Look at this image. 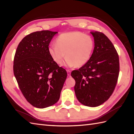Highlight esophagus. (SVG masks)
Wrapping results in <instances>:
<instances>
[{
  "mask_svg": "<svg viewBox=\"0 0 134 134\" xmlns=\"http://www.w3.org/2000/svg\"><path fill=\"white\" fill-rule=\"evenodd\" d=\"M67 75H68V76H70V75H71V71H70V70H67Z\"/></svg>",
  "mask_w": 134,
  "mask_h": 134,
  "instance_id": "34e87169",
  "label": "esophagus"
}]
</instances>
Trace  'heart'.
<instances>
[{"label":"heart","mask_w":134,"mask_h":134,"mask_svg":"<svg viewBox=\"0 0 134 134\" xmlns=\"http://www.w3.org/2000/svg\"><path fill=\"white\" fill-rule=\"evenodd\" d=\"M56 45H51L48 52L53 60L60 65L66 58L69 66L80 67L89 61L92 55L94 42L89 35L79 32L62 33L56 38Z\"/></svg>","instance_id":"heart-1"}]
</instances>
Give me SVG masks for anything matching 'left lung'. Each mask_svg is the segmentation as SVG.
<instances>
[{"label": "left lung", "mask_w": 134, "mask_h": 134, "mask_svg": "<svg viewBox=\"0 0 134 134\" xmlns=\"http://www.w3.org/2000/svg\"><path fill=\"white\" fill-rule=\"evenodd\" d=\"M94 48L90 59L71 75L75 79L78 100L85 106L96 107L107 101L117 84L119 58L114 45L104 33L90 32Z\"/></svg>", "instance_id": "left-lung-1"}]
</instances>
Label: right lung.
I'll list each match as a JSON object with an SVG mask.
<instances>
[{
	"mask_svg": "<svg viewBox=\"0 0 134 134\" xmlns=\"http://www.w3.org/2000/svg\"><path fill=\"white\" fill-rule=\"evenodd\" d=\"M58 33L42 30L29 34L19 42L14 59V76L25 98L33 107L45 108L58 101L67 74L48 52Z\"/></svg>",
	"mask_w": 134,
	"mask_h": 134,
	"instance_id": "1",
	"label": "right lung"
}]
</instances>
